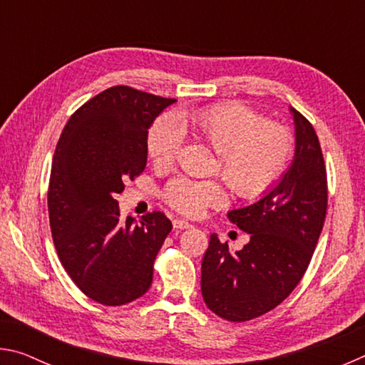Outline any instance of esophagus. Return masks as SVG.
<instances>
[{"instance_id": "obj_1", "label": "esophagus", "mask_w": 365, "mask_h": 365, "mask_svg": "<svg viewBox=\"0 0 365 365\" xmlns=\"http://www.w3.org/2000/svg\"><path fill=\"white\" fill-rule=\"evenodd\" d=\"M172 225H174L177 230H187V228H191V224H188V222L183 219H174L172 220Z\"/></svg>"}]
</instances>
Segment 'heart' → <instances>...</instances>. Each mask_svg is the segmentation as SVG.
Returning a JSON list of instances; mask_svg holds the SVG:
<instances>
[{
    "label": "heart",
    "instance_id": "b5f03b06",
    "mask_svg": "<svg viewBox=\"0 0 365 365\" xmlns=\"http://www.w3.org/2000/svg\"><path fill=\"white\" fill-rule=\"evenodd\" d=\"M180 132H190L217 153L215 172L243 200L267 191L285 174L293 156V137L285 125L264 120L242 103H224L178 114L175 120L163 117L154 122L146 138L154 165L169 168L174 163ZM164 200L178 214L197 217L207 207L224 205L227 195L219 182L180 175L168 183Z\"/></svg>",
    "mask_w": 365,
    "mask_h": 365
}]
</instances>
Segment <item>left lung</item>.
<instances>
[{
  "label": "left lung",
  "mask_w": 365,
  "mask_h": 365,
  "mask_svg": "<svg viewBox=\"0 0 365 365\" xmlns=\"http://www.w3.org/2000/svg\"><path fill=\"white\" fill-rule=\"evenodd\" d=\"M294 159L280 182L252 205L233 209L228 219L250 233V243L228 251L211 235L201 264L206 306L230 322H246L287 299L301 282L327 214V170L312 123L296 109Z\"/></svg>",
  "instance_id": "obj_1"
}]
</instances>
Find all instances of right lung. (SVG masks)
Wrapping results in <instances>:
<instances>
[{
	"mask_svg": "<svg viewBox=\"0 0 365 365\" xmlns=\"http://www.w3.org/2000/svg\"><path fill=\"white\" fill-rule=\"evenodd\" d=\"M175 100L132 86L101 91L66 123L53 156L48 212L61 264L88 298L122 306L151 287L172 222L164 212L120 219L117 193L146 168L148 128Z\"/></svg>",
	"mask_w": 365,
	"mask_h": 365,
	"instance_id": "add662e5",
	"label": "right lung"
}]
</instances>
